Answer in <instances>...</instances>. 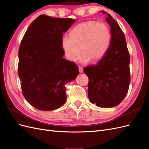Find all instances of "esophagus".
I'll use <instances>...</instances> for the list:
<instances>
[{"mask_svg": "<svg viewBox=\"0 0 149 149\" xmlns=\"http://www.w3.org/2000/svg\"><path fill=\"white\" fill-rule=\"evenodd\" d=\"M78 68H79V73H83V68H82L81 66H79V67H78Z\"/></svg>", "mask_w": 149, "mask_h": 149, "instance_id": "obj_1", "label": "esophagus"}]
</instances>
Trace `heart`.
I'll return each mask as SVG.
<instances>
[{
  "instance_id": "heart-1",
  "label": "heart",
  "mask_w": 149,
  "mask_h": 149,
  "mask_svg": "<svg viewBox=\"0 0 149 149\" xmlns=\"http://www.w3.org/2000/svg\"><path fill=\"white\" fill-rule=\"evenodd\" d=\"M111 41V33L108 26L101 22L88 21L71 29L70 35L61 38V47L66 57L74 61L80 52L79 61L87 63L91 60L96 61L106 55Z\"/></svg>"
}]
</instances>
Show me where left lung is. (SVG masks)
Returning a JSON list of instances; mask_svg holds the SVG:
<instances>
[{"label":"left lung","mask_w":149,"mask_h":149,"mask_svg":"<svg viewBox=\"0 0 149 149\" xmlns=\"http://www.w3.org/2000/svg\"><path fill=\"white\" fill-rule=\"evenodd\" d=\"M111 28L109 49L94 65L83 68L89 78V100L97 107L110 108L118 106L127 94L130 81V56L123 31L112 16L105 11Z\"/></svg>","instance_id":"1"}]
</instances>
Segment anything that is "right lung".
Instances as JSON below:
<instances>
[{
    "instance_id": "obj_1",
    "label": "right lung",
    "mask_w": 149,
    "mask_h": 149,
    "mask_svg": "<svg viewBox=\"0 0 149 149\" xmlns=\"http://www.w3.org/2000/svg\"><path fill=\"white\" fill-rule=\"evenodd\" d=\"M75 22L41 15L32 22L19 51L18 73L24 96L41 111H52L66 101L65 84L76 78L78 67L63 58V33Z\"/></svg>"
}]
</instances>
